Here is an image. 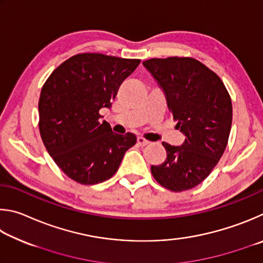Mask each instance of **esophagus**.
<instances>
[{"instance_id": "obj_1", "label": "esophagus", "mask_w": 263, "mask_h": 263, "mask_svg": "<svg viewBox=\"0 0 263 263\" xmlns=\"http://www.w3.org/2000/svg\"><path fill=\"white\" fill-rule=\"evenodd\" d=\"M137 144L141 145V146H145V145L150 144V142L148 140L143 139V137H137Z\"/></svg>"}]
</instances>
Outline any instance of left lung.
Instances as JSON below:
<instances>
[{"label":"left lung","instance_id":"8db88e82","mask_svg":"<svg viewBox=\"0 0 263 263\" xmlns=\"http://www.w3.org/2000/svg\"><path fill=\"white\" fill-rule=\"evenodd\" d=\"M143 66L166 97L181 146L163 142L167 157L151 173L172 192L194 188L209 176L228 145L232 124L231 97L217 73L193 58L150 59Z\"/></svg>","mask_w":263,"mask_h":263}]
</instances>
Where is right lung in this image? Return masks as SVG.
Returning a JSON list of instances; mask_svg holds the SVG:
<instances>
[{"mask_svg":"<svg viewBox=\"0 0 263 263\" xmlns=\"http://www.w3.org/2000/svg\"><path fill=\"white\" fill-rule=\"evenodd\" d=\"M141 62L99 53L73 55L55 69L41 89L39 130L55 164L71 180L96 185L112 178L126 151L136 143L132 133L119 135L101 121L119 86Z\"/></svg>","mask_w":263,"mask_h":263,"instance_id":"1","label":"right lung"}]
</instances>
